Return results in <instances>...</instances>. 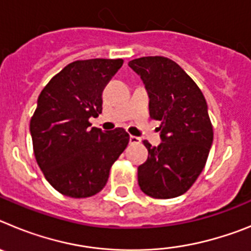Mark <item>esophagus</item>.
Masks as SVG:
<instances>
[{
    "mask_svg": "<svg viewBox=\"0 0 251 251\" xmlns=\"http://www.w3.org/2000/svg\"><path fill=\"white\" fill-rule=\"evenodd\" d=\"M139 142H141V138H139V137L129 136V143L134 145V143H139Z\"/></svg>",
    "mask_w": 251,
    "mask_h": 251,
    "instance_id": "esophagus-1",
    "label": "esophagus"
}]
</instances>
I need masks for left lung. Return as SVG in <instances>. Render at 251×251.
Here are the masks:
<instances>
[{
	"instance_id": "obj_1",
	"label": "left lung",
	"mask_w": 251,
	"mask_h": 251,
	"mask_svg": "<svg viewBox=\"0 0 251 251\" xmlns=\"http://www.w3.org/2000/svg\"><path fill=\"white\" fill-rule=\"evenodd\" d=\"M128 65L145 83L150 117L161 122V145L143 141L148 158L138 167L139 187L152 199L181 196L202 172L214 139L205 97L168 57L143 56Z\"/></svg>"
}]
</instances>
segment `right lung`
<instances>
[{"mask_svg":"<svg viewBox=\"0 0 251 251\" xmlns=\"http://www.w3.org/2000/svg\"><path fill=\"white\" fill-rule=\"evenodd\" d=\"M123 65L122 59L76 60L57 73L40 93L30 121L40 170L52 187L73 199L103 190L110 167L126 150L123 128H90L101 113V94Z\"/></svg>","mask_w":251,"mask_h":251,"instance_id":"right-lung-1","label":"right lung"}]
</instances>
